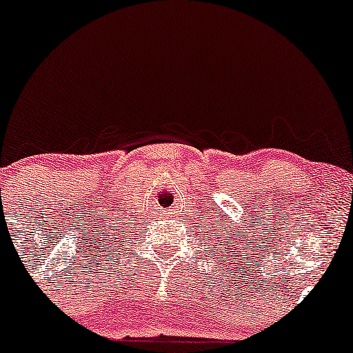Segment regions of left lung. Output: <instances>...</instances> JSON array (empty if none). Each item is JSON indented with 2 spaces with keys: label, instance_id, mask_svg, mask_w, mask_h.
I'll use <instances>...</instances> for the list:
<instances>
[{
  "label": "left lung",
  "instance_id": "left-lung-1",
  "mask_svg": "<svg viewBox=\"0 0 353 353\" xmlns=\"http://www.w3.org/2000/svg\"><path fill=\"white\" fill-rule=\"evenodd\" d=\"M214 234H216V232H214ZM228 245H230V243H228ZM216 246H217V245H216ZM217 248H221V246H217ZM205 252H207V250H205ZM226 252H230V250L226 248ZM226 252H224V253H226Z\"/></svg>",
  "mask_w": 353,
  "mask_h": 353
}]
</instances>
